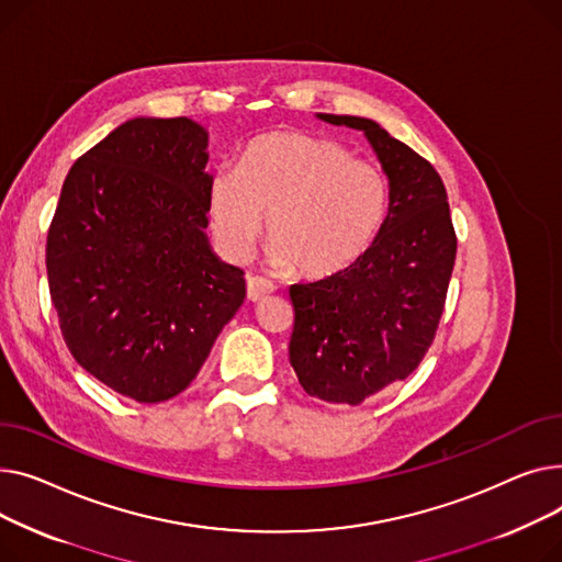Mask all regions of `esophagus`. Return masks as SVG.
Instances as JSON below:
<instances>
[{
    "label": "esophagus",
    "mask_w": 562,
    "mask_h": 562,
    "mask_svg": "<svg viewBox=\"0 0 562 562\" xmlns=\"http://www.w3.org/2000/svg\"><path fill=\"white\" fill-rule=\"evenodd\" d=\"M277 290V285L262 277H249L247 279V300L249 302H262Z\"/></svg>",
    "instance_id": "obj_1"
}]
</instances>
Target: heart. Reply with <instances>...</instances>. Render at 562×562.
<instances>
[{
    "label": "heart",
    "mask_w": 562,
    "mask_h": 562,
    "mask_svg": "<svg viewBox=\"0 0 562 562\" xmlns=\"http://www.w3.org/2000/svg\"><path fill=\"white\" fill-rule=\"evenodd\" d=\"M209 220L222 254L245 260L268 215V258L311 279L351 268L390 215L387 175L336 138L272 131L251 140L238 168L209 183Z\"/></svg>",
    "instance_id": "obj_1"
}]
</instances>
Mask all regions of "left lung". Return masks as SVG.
Masks as SVG:
<instances>
[{
  "mask_svg": "<svg viewBox=\"0 0 562 562\" xmlns=\"http://www.w3.org/2000/svg\"><path fill=\"white\" fill-rule=\"evenodd\" d=\"M358 128L390 179V215L370 251L340 274L290 285V366L328 404L358 406L411 376L436 338L456 260L447 190L436 168L368 117L317 113Z\"/></svg>",
  "mask_w": 562,
  "mask_h": 562,
  "instance_id": "left-lung-1",
  "label": "left lung"
}]
</instances>
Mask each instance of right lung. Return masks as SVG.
<instances>
[{
	"label": "right lung",
	"mask_w": 562,
	"mask_h": 562,
	"mask_svg": "<svg viewBox=\"0 0 562 562\" xmlns=\"http://www.w3.org/2000/svg\"><path fill=\"white\" fill-rule=\"evenodd\" d=\"M209 134L134 117L68 172L47 234V281L79 366L140 404L183 392L245 302V272L211 249Z\"/></svg>",
	"instance_id": "right-lung-1"
}]
</instances>
